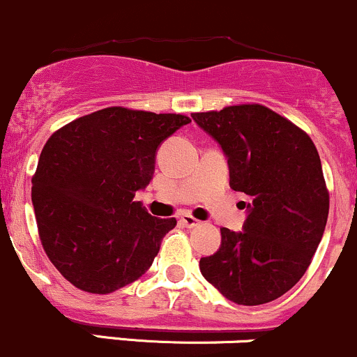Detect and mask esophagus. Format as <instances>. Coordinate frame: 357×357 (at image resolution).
<instances>
[{
    "label": "esophagus",
    "instance_id": "34e87169",
    "mask_svg": "<svg viewBox=\"0 0 357 357\" xmlns=\"http://www.w3.org/2000/svg\"><path fill=\"white\" fill-rule=\"evenodd\" d=\"M181 222H183V226H186V227L200 226V220L195 219V217L190 215V213H183V215H181Z\"/></svg>",
    "mask_w": 357,
    "mask_h": 357
}]
</instances>
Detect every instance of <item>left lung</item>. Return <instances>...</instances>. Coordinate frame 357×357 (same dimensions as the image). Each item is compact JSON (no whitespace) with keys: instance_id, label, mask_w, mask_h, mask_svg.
Masks as SVG:
<instances>
[{"instance_id":"left-lung-1","label":"left lung","mask_w":357,"mask_h":357,"mask_svg":"<svg viewBox=\"0 0 357 357\" xmlns=\"http://www.w3.org/2000/svg\"><path fill=\"white\" fill-rule=\"evenodd\" d=\"M224 150L229 185L248 197L241 232L220 229L200 272L229 301L265 305L305 275L324 236L328 190L311 138L260 104L191 114Z\"/></svg>"}]
</instances>
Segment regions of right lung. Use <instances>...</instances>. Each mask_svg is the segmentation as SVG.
<instances>
[{
    "instance_id": "1",
    "label": "right lung",
    "mask_w": 357,
    "mask_h": 357,
    "mask_svg": "<svg viewBox=\"0 0 357 357\" xmlns=\"http://www.w3.org/2000/svg\"><path fill=\"white\" fill-rule=\"evenodd\" d=\"M191 119L126 107L82 116L51 135L32 178L44 251L75 287L109 294L144 275L176 219L135 202L159 145Z\"/></svg>"
}]
</instances>
